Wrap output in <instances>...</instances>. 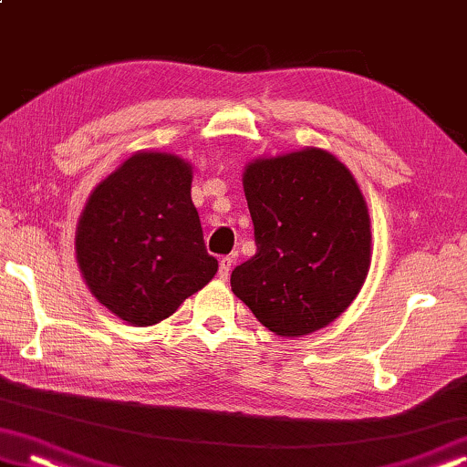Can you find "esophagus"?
<instances>
[{
    "mask_svg": "<svg viewBox=\"0 0 467 467\" xmlns=\"http://www.w3.org/2000/svg\"><path fill=\"white\" fill-rule=\"evenodd\" d=\"M231 268H233V257L231 255H224L220 260V273H218L222 281H226V278L231 276Z\"/></svg>",
    "mask_w": 467,
    "mask_h": 467,
    "instance_id": "34e87169",
    "label": "esophagus"
}]
</instances>
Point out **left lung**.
Returning <instances> with one entry per match:
<instances>
[{
  "mask_svg": "<svg viewBox=\"0 0 467 467\" xmlns=\"http://www.w3.org/2000/svg\"><path fill=\"white\" fill-rule=\"evenodd\" d=\"M243 191L257 252L233 294L275 336L302 337L348 310L371 268V218L357 178L317 146L257 157Z\"/></svg>",
  "mask_w": 467,
  "mask_h": 467,
  "instance_id": "left-lung-1",
  "label": "left lung"
}]
</instances>
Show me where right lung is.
Wrapping results in <instances>:
<instances>
[{
  "mask_svg": "<svg viewBox=\"0 0 467 467\" xmlns=\"http://www.w3.org/2000/svg\"><path fill=\"white\" fill-rule=\"evenodd\" d=\"M191 184L186 159L138 150L89 192L75 257L92 296L128 325L161 323L218 273Z\"/></svg>",
  "mask_w": 467,
  "mask_h": 467,
  "instance_id": "1",
  "label": "right lung"
}]
</instances>
